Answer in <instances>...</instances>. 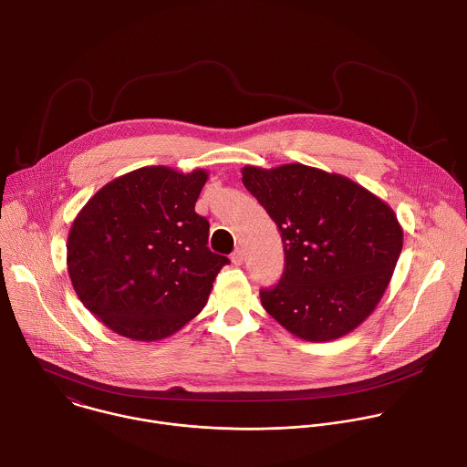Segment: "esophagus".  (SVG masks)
Masks as SVG:
<instances>
[{
    "label": "esophagus",
    "mask_w": 467,
    "mask_h": 467,
    "mask_svg": "<svg viewBox=\"0 0 467 467\" xmlns=\"http://www.w3.org/2000/svg\"><path fill=\"white\" fill-rule=\"evenodd\" d=\"M231 262L234 265H242L244 264V251L242 249H236L233 254H231Z\"/></svg>",
    "instance_id": "1"
}]
</instances>
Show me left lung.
<instances>
[{
  "instance_id": "obj_1",
  "label": "left lung",
  "mask_w": 467,
  "mask_h": 467,
  "mask_svg": "<svg viewBox=\"0 0 467 467\" xmlns=\"http://www.w3.org/2000/svg\"><path fill=\"white\" fill-rule=\"evenodd\" d=\"M242 182L284 242V275L260 291L264 309L307 342L357 329L384 296L402 251L395 211L353 180L302 163L247 165Z\"/></svg>"
}]
</instances>
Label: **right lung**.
<instances>
[{
	"label": "right lung",
	"instance_id": "right-lung-1",
	"mask_svg": "<svg viewBox=\"0 0 467 467\" xmlns=\"http://www.w3.org/2000/svg\"><path fill=\"white\" fill-rule=\"evenodd\" d=\"M209 174L152 165L103 185L67 238V271L81 304L110 331L156 342L207 304L229 258L207 247L196 200Z\"/></svg>",
	"mask_w": 467,
	"mask_h": 467
}]
</instances>
